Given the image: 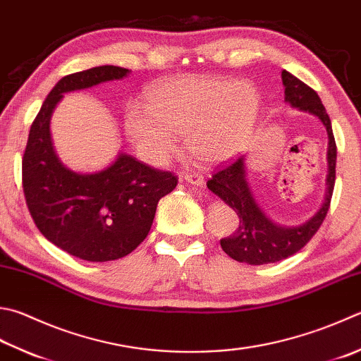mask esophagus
Returning <instances> with one entry per match:
<instances>
[{
	"label": "esophagus",
	"mask_w": 361,
	"mask_h": 361,
	"mask_svg": "<svg viewBox=\"0 0 361 361\" xmlns=\"http://www.w3.org/2000/svg\"><path fill=\"white\" fill-rule=\"evenodd\" d=\"M182 179L188 183H192V185H196V187L204 185V178L198 173H185L182 176Z\"/></svg>",
	"instance_id": "1"
}]
</instances>
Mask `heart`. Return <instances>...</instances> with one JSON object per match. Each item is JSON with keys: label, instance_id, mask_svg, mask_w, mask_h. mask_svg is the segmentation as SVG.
Returning <instances> with one entry per match:
<instances>
[{"label": "heart", "instance_id": "heart-1", "mask_svg": "<svg viewBox=\"0 0 361 361\" xmlns=\"http://www.w3.org/2000/svg\"><path fill=\"white\" fill-rule=\"evenodd\" d=\"M147 110H126L127 137L149 163L165 161L185 133L190 154L204 163H221L243 151L261 110L250 81L212 75L161 80L146 94Z\"/></svg>", "mask_w": 361, "mask_h": 361}]
</instances>
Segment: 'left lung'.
Listing matches in <instances>:
<instances>
[{"mask_svg": "<svg viewBox=\"0 0 361 361\" xmlns=\"http://www.w3.org/2000/svg\"><path fill=\"white\" fill-rule=\"evenodd\" d=\"M284 85V100L292 108L314 114L325 127L329 135V174H327V192L321 209L298 226H281L274 220H270L256 202L253 192L247 179V165L245 155L237 159L229 166L220 169L219 173L207 180V188L215 193L226 206L234 210L239 216V228L234 234L226 239H221L220 245L224 253L233 259L250 265H262L270 262H278L297 253L310 242L312 235L321 228L325 215L329 212L333 187H335V166H336V142L333 137L331 122L321 99L294 75L288 71L281 72Z\"/></svg>", "mask_w": 361, "mask_h": 361, "instance_id": "1", "label": "left lung"}]
</instances>
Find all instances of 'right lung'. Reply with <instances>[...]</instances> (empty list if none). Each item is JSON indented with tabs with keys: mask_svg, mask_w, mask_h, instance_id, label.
Wrapping results in <instances>:
<instances>
[{
	"mask_svg": "<svg viewBox=\"0 0 361 361\" xmlns=\"http://www.w3.org/2000/svg\"><path fill=\"white\" fill-rule=\"evenodd\" d=\"M130 73L118 66H99L61 78L44 100L26 142L23 192L34 223L47 240L90 262L124 257L146 239L159 201L178 185V178L119 152L96 173H77L54 152L50 121L64 94L90 90Z\"/></svg>",
	"mask_w": 361,
	"mask_h": 361,
	"instance_id": "add662e5",
	"label": "right lung"
}]
</instances>
